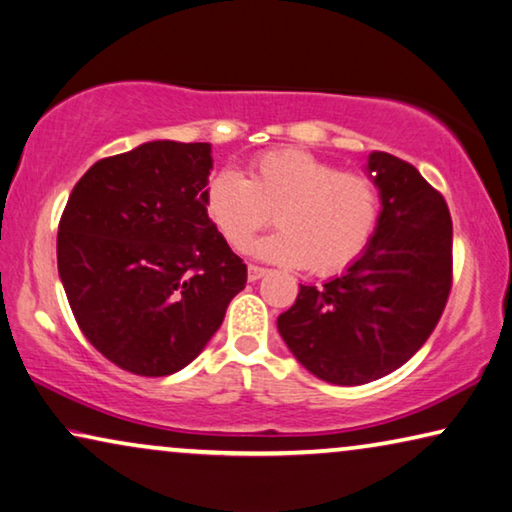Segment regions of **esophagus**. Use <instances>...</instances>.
<instances>
[{
    "label": "esophagus",
    "instance_id": "1",
    "mask_svg": "<svg viewBox=\"0 0 512 512\" xmlns=\"http://www.w3.org/2000/svg\"><path fill=\"white\" fill-rule=\"evenodd\" d=\"M264 276H266V269H262V266H255V264L248 266V280L250 282H257L259 278H264Z\"/></svg>",
    "mask_w": 512,
    "mask_h": 512
}]
</instances>
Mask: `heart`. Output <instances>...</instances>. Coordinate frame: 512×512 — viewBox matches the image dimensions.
<instances>
[{"label": "heart", "instance_id": "1", "mask_svg": "<svg viewBox=\"0 0 512 512\" xmlns=\"http://www.w3.org/2000/svg\"><path fill=\"white\" fill-rule=\"evenodd\" d=\"M207 213L234 250H246L276 213L280 230L253 246L266 262L308 266L317 276H333L352 266L375 234L379 188L368 174L342 172L338 165L280 149L259 156L248 179L223 170L211 179Z\"/></svg>", "mask_w": 512, "mask_h": 512}]
</instances>
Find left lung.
<instances>
[{
	"label": "left lung",
	"mask_w": 512,
	"mask_h": 512,
	"mask_svg": "<svg viewBox=\"0 0 512 512\" xmlns=\"http://www.w3.org/2000/svg\"><path fill=\"white\" fill-rule=\"evenodd\" d=\"M381 211L363 255L322 287L301 285L278 331L305 370L358 386L407 363L437 326L451 292L453 223L414 165L372 151L365 165Z\"/></svg>",
	"instance_id": "obj_1"
}]
</instances>
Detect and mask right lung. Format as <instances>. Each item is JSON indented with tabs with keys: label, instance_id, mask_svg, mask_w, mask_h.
I'll list each match as a JSON object with an SVG mask.
<instances>
[{
	"label": "right lung",
	"instance_id": "right-lung-1",
	"mask_svg": "<svg viewBox=\"0 0 512 512\" xmlns=\"http://www.w3.org/2000/svg\"><path fill=\"white\" fill-rule=\"evenodd\" d=\"M209 142H144L89 167L57 234L75 322L133 375L195 361L246 287V264L207 213Z\"/></svg>",
	"mask_w": 512,
	"mask_h": 512
}]
</instances>
